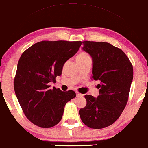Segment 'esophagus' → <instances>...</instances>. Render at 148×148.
<instances>
[{"label":"esophagus","mask_w":148,"mask_h":148,"mask_svg":"<svg viewBox=\"0 0 148 148\" xmlns=\"http://www.w3.org/2000/svg\"><path fill=\"white\" fill-rule=\"evenodd\" d=\"M76 96H77V97L83 96V94H81V93H80L79 92H78V91H76Z\"/></svg>","instance_id":"1"}]
</instances>
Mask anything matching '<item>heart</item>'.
I'll use <instances>...</instances> for the list:
<instances>
[{"mask_svg":"<svg viewBox=\"0 0 148 148\" xmlns=\"http://www.w3.org/2000/svg\"><path fill=\"white\" fill-rule=\"evenodd\" d=\"M90 57V56H89L87 52H80V54H78L77 57H76V59H80V60H83V59H87V58H89Z\"/></svg>","mask_w":148,"mask_h":148,"instance_id":"obj_1","label":"heart"}]
</instances>
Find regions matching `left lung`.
<instances>
[{
	"label": "left lung",
	"instance_id": "8db88e82",
	"mask_svg": "<svg viewBox=\"0 0 148 148\" xmlns=\"http://www.w3.org/2000/svg\"><path fill=\"white\" fill-rule=\"evenodd\" d=\"M83 45L93 59L91 78L100 85L98 98L85 96L87 104L80 109V117L89 128H104L115 122L126 107L133 68L126 54L111 44L84 41Z\"/></svg>",
	"mask_w": 148,
	"mask_h": 148
}]
</instances>
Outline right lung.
Listing matches in <instances>:
<instances>
[{"instance_id": "1", "label": "right lung", "mask_w": 148, "mask_h": 148, "mask_svg": "<svg viewBox=\"0 0 148 148\" xmlns=\"http://www.w3.org/2000/svg\"><path fill=\"white\" fill-rule=\"evenodd\" d=\"M80 41H42L22 54L17 66L14 87L22 111L27 119L43 128L61 121L66 103L76 97L72 90L50 89L60 76L65 61L79 49Z\"/></svg>"}]
</instances>
